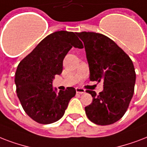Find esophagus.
I'll return each mask as SVG.
<instances>
[{"instance_id":"esophagus-1","label":"esophagus","mask_w":147,"mask_h":147,"mask_svg":"<svg viewBox=\"0 0 147 147\" xmlns=\"http://www.w3.org/2000/svg\"><path fill=\"white\" fill-rule=\"evenodd\" d=\"M76 91H77V94H83L85 93V90L82 89V88H80V87H77V88H76Z\"/></svg>"}]
</instances>
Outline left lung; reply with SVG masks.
<instances>
[{
	"mask_svg": "<svg viewBox=\"0 0 147 147\" xmlns=\"http://www.w3.org/2000/svg\"><path fill=\"white\" fill-rule=\"evenodd\" d=\"M90 69V81H103V90H87L93 101L85 107L91 122L105 126L121 119L134 93L136 73L129 57L113 40L101 34L80 32Z\"/></svg>",
	"mask_w": 147,
	"mask_h": 147,
	"instance_id": "8db88e82",
	"label": "left lung"
}]
</instances>
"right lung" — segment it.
<instances>
[{
	"label": "right lung",
	"mask_w": 147,
	"mask_h": 147,
	"mask_svg": "<svg viewBox=\"0 0 147 147\" xmlns=\"http://www.w3.org/2000/svg\"><path fill=\"white\" fill-rule=\"evenodd\" d=\"M73 47L84 48L77 33H52L18 64L14 80L17 95L25 113L36 122L50 124L60 120L76 94L74 87L57 94L52 86L53 79L62 73L63 59Z\"/></svg>",
	"instance_id": "right-lung-1"
}]
</instances>
